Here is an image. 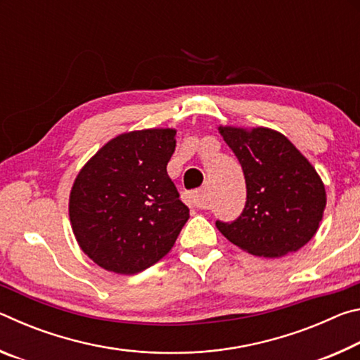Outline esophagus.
<instances>
[{
    "label": "esophagus",
    "instance_id": "34e87169",
    "mask_svg": "<svg viewBox=\"0 0 360 360\" xmlns=\"http://www.w3.org/2000/svg\"><path fill=\"white\" fill-rule=\"evenodd\" d=\"M186 202L188 206H193V208H208V200H206V195L203 191L188 193L186 197Z\"/></svg>",
    "mask_w": 360,
    "mask_h": 360
}]
</instances>
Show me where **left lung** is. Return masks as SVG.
Here are the masks:
<instances>
[{"mask_svg": "<svg viewBox=\"0 0 360 360\" xmlns=\"http://www.w3.org/2000/svg\"><path fill=\"white\" fill-rule=\"evenodd\" d=\"M217 130L238 158L248 192L241 216L231 224L217 221L219 231L259 257L278 259L302 249L318 231L327 205L318 172L276 130L231 125Z\"/></svg>", "mask_w": 360, "mask_h": 360, "instance_id": "left-lung-1", "label": "left lung"}]
</instances>
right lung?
I'll return each mask as SVG.
<instances>
[{"label": "right lung", "instance_id": "add662e5", "mask_svg": "<svg viewBox=\"0 0 360 360\" xmlns=\"http://www.w3.org/2000/svg\"><path fill=\"white\" fill-rule=\"evenodd\" d=\"M174 129L125 131L98 149L70 192V222L89 259L117 275H135L174 246L188 208L169 179Z\"/></svg>", "mask_w": 360, "mask_h": 360}]
</instances>
